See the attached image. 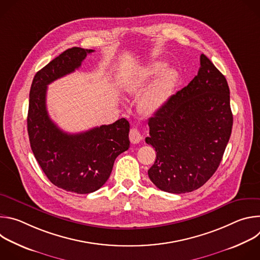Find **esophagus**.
<instances>
[{"label": "esophagus", "instance_id": "34e87169", "mask_svg": "<svg viewBox=\"0 0 260 260\" xmlns=\"http://www.w3.org/2000/svg\"><path fill=\"white\" fill-rule=\"evenodd\" d=\"M142 135L140 134V132L137 128H132L129 131V140L133 144H138L139 142H141L142 140Z\"/></svg>", "mask_w": 260, "mask_h": 260}]
</instances>
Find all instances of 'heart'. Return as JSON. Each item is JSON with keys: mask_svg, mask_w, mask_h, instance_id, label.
Instances as JSON below:
<instances>
[{"mask_svg": "<svg viewBox=\"0 0 260 260\" xmlns=\"http://www.w3.org/2000/svg\"><path fill=\"white\" fill-rule=\"evenodd\" d=\"M166 68V62L156 60L150 62L140 73L139 79L136 83L138 87L146 85L148 82H150L158 76L155 82L147 89L141 99L140 106L143 112L146 114H155L160 109H162L168 103L172 90L176 85L178 79L177 71L170 69L164 72Z\"/></svg>", "mask_w": 260, "mask_h": 260, "instance_id": "obj_1", "label": "heart"}]
</instances>
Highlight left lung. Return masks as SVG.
Returning <instances> with one entry per match:
<instances>
[{"instance_id":"obj_1","label":"left lung","mask_w":260,"mask_h":260,"mask_svg":"<svg viewBox=\"0 0 260 260\" xmlns=\"http://www.w3.org/2000/svg\"><path fill=\"white\" fill-rule=\"evenodd\" d=\"M230 87L205 55L198 75L149 118L146 143L156 151L148 176L160 190L191 192L218 169L233 128Z\"/></svg>"}]
</instances>
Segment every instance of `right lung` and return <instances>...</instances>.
I'll return each mask as SVG.
<instances>
[{"label": "right lung", "instance_id": "add662e5", "mask_svg": "<svg viewBox=\"0 0 260 260\" xmlns=\"http://www.w3.org/2000/svg\"><path fill=\"white\" fill-rule=\"evenodd\" d=\"M93 51L67 49L37 72L29 90L27 133L35 158L55 186L78 194L100 189L109 179L116 157L129 148V123L125 118L68 134L48 115L47 85L78 69Z\"/></svg>", "mask_w": 260, "mask_h": 260}]
</instances>
